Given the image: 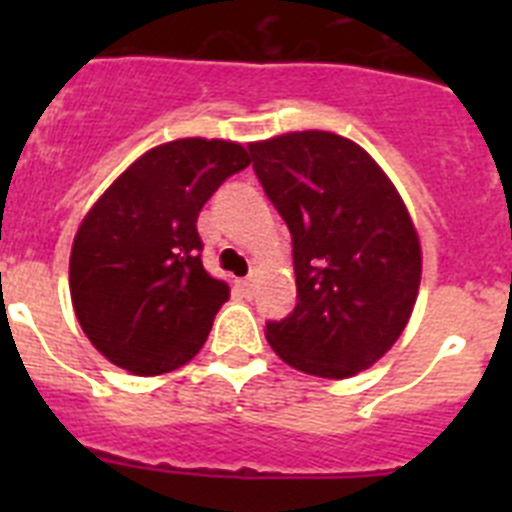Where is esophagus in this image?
<instances>
[{
    "mask_svg": "<svg viewBox=\"0 0 512 512\" xmlns=\"http://www.w3.org/2000/svg\"><path fill=\"white\" fill-rule=\"evenodd\" d=\"M256 279H259V274H256V271H251L246 279H238V289H241L243 295H253V289H256Z\"/></svg>",
    "mask_w": 512,
    "mask_h": 512,
    "instance_id": "34e87169",
    "label": "esophagus"
}]
</instances>
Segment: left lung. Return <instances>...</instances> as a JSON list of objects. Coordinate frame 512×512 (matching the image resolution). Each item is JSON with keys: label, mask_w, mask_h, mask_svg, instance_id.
<instances>
[{"label": "left lung", "mask_w": 512, "mask_h": 512, "mask_svg": "<svg viewBox=\"0 0 512 512\" xmlns=\"http://www.w3.org/2000/svg\"><path fill=\"white\" fill-rule=\"evenodd\" d=\"M292 233L297 305L266 323L282 361L312 377L364 372L400 338L420 287V241L395 184L354 140L325 130L248 146Z\"/></svg>", "instance_id": "1"}]
</instances>
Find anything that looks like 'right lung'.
<instances>
[{
    "label": "right lung",
    "mask_w": 512,
    "mask_h": 512,
    "mask_svg": "<svg viewBox=\"0 0 512 512\" xmlns=\"http://www.w3.org/2000/svg\"><path fill=\"white\" fill-rule=\"evenodd\" d=\"M251 164L230 140L182 138L117 176L76 230L71 302L92 346L138 377L197 356L230 289L202 266L197 217L217 187Z\"/></svg>",
    "instance_id": "add662e5"
}]
</instances>
